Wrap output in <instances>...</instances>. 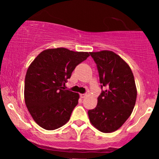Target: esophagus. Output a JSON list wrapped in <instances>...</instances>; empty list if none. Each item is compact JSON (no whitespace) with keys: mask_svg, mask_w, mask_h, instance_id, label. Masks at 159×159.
I'll list each match as a JSON object with an SVG mask.
<instances>
[{"mask_svg":"<svg viewBox=\"0 0 159 159\" xmlns=\"http://www.w3.org/2000/svg\"><path fill=\"white\" fill-rule=\"evenodd\" d=\"M86 96H87V94H86V93L80 94V97H81V98H84V97H86Z\"/></svg>","mask_w":159,"mask_h":159,"instance_id":"34e87169","label":"esophagus"}]
</instances>
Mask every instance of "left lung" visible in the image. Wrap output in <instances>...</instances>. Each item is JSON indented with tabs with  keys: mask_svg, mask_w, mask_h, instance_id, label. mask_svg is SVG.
<instances>
[{
	"mask_svg": "<svg viewBox=\"0 0 159 159\" xmlns=\"http://www.w3.org/2000/svg\"><path fill=\"white\" fill-rule=\"evenodd\" d=\"M90 54L97 66L102 92L96 107L88 111L89 118L100 132H114L130 116L135 105L134 75L129 66L114 52Z\"/></svg>",
	"mask_w": 159,
	"mask_h": 159,
	"instance_id": "8db88e82",
	"label": "left lung"
}]
</instances>
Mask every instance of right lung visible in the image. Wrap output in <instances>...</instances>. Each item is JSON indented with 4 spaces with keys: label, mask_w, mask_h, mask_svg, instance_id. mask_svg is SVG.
Here are the masks:
<instances>
[{
    "label": "right lung",
    "mask_w": 159,
    "mask_h": 159,
    "mask_svg": "<svg viewBox=\"0 0 159 159\" xmlns=\"http://www.w3.org/2000/svg\"><path fill=\"white\" fill-rule=\"evenodd\" d=\"M90 56L64 48L47 49L35 58L27 71L25 101L40 127L54 130L70 119L79 95L65 90V83L75 67Z\"/></svg>",
    "instance_id": "1"
}]
</instances>
